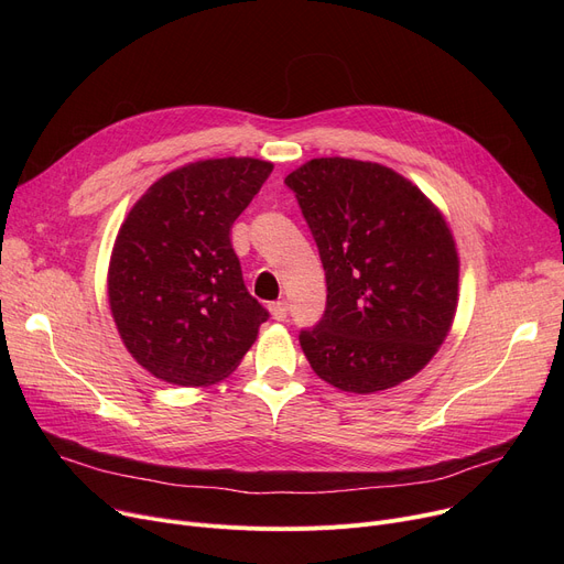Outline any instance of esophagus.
<instances>
[{
  "label": "esophagus",
  "mask_w": 564,
  "mask_h": 564,
  "mask_svg": "<svg viewBox=\"0 0 564 564\" xmlns=\"http://www.w3.org/2000/svg\"><path fill=\"white\" fill-rule=\"evenodd\" d=\"M270 311H272V317L274 319H279V322H283L285 317H288V302H274V304H270Z\"/></svg>",
  "instance_id": "obj_1"
}]
</instances>
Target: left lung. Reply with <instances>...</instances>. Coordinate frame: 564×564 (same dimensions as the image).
Returning <instances> with one entry per match:
<instances>
[{"label": "left lung", "instance_id": "left-lung-1", "mask_svg": "<svg viewBox=\"0 0 564 564\" xmlns=\"http://www.w3.org/2000/svg\"><path fill=\"white\" fill-rule=\"evenodd\" d=\"M327 276V308L300 332L332 387L375 393L423 370L457 308L459 258L446 219L381 164L319 158L285 177Z\"/></svg>", "mask_w": 564, "mask_h": 564}]
</instances>
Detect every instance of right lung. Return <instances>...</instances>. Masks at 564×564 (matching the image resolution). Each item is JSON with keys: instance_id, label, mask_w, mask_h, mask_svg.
Returning <instances> with one entry per match:
<instances>
[{"instance_id": "1", "label": "right lung", "mask_w": 564, "mask_h": 564, "mask_svg": "<svg viewBox=\"0 0 564 564\" xmlns=\"http://www.w3.org/2000/svg\"><path fill=\"white\" fill-rule=\"evenodd\" d=\"M253 158L203 160L148 189L118 230L109 306L128 351L177 387H207L242 361L270 313L249 294L230 226L270 177Z\"/></svg>"}]
</instances>
